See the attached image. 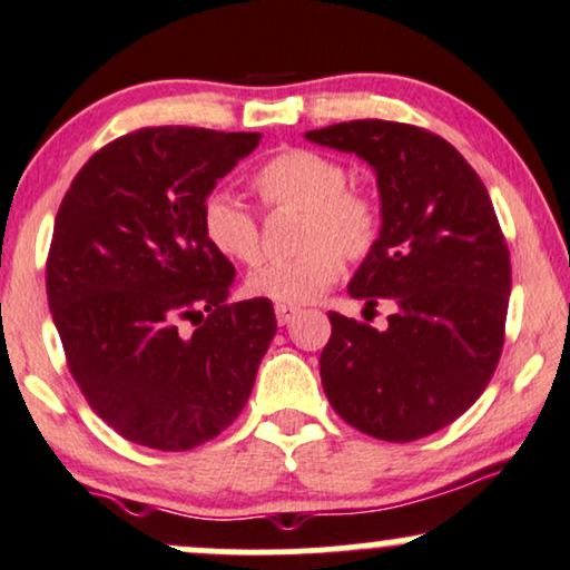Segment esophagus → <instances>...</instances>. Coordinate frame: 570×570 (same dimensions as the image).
Here are the masks:
<instances>
[{
    "label": "esophagus",
    "instance_id": "esophagus-1",
    "mask_svg": "<svg viewBox=\"0 0 570 570\" xmlns=\"http://www.w3.org/2000/svg\"><path fill=\"white\" fill-rule=\"evenodd\" d=\"M301 313V308H295V305H275V316H277V324L279 326H285V324H291V321L298 316Z\"/></svg>",
    "mask_w": 570,
    "mask_h": 570
}]
</instances>
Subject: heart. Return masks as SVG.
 <instances>
[{
    "instance_id": "1",
    "label": "heart",
    "mask_w": 570,
    "mask_h": 570,
    "mask_svg": "<svg viewBox=\"0 0 570 570\" xmlns=\"http://www.w3.org/2000/svg\"><path fill=\"white\" fill-rule=\"evenodd\" d=\"M340 161L308 148H287L254 171L252 185L269 210L301 213L298 254L275 262L246 279V293L279 305H305L324 295L342 272V257L357 262L373 252L381 213L373 197L346 187ZM203 236L220 257L257 265L262 257L259 224L244 203L210 193L200 210Z\"/></svg>"
}]
</instances>
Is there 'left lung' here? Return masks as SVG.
Returning a JSON list of instances; mask_svg holds the SVG:
<instances>
[{"instance_id":"left-lung-1","label":"left lung","mask_w":570,"mask_h":570,"mask_svg":"<svg viewBox=\"0 0 570 570\" xmlns=\"http://www.w3.org/2000/svg\"><path fill=\"white\" fill-rule=\"evenodd\" d=\"M375 171L381 234L352 298L395 303L385 328L328 313L321 385L346 424L411 442L455 422L485 391L504 346L509 249L489 189L444 138L391 120L308 130Z\"/></svg>"}]
</instances>
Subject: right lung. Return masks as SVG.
<instances>
[{
  "label": "right lung",
  "mask_w": 570,
  "mask_h": 570,
  "mask_svg": "<svg viewBox=\"0 0 570 570\" xmlns=\"http://www.w3.org/2000/svg\"><path fill=\"white\" fill-rule=\"evenodd\" d=\"M259 138L141 128L100 148L61 200L48 308L89 406L144 448L224 432L277 332L267 298L226 303L236 269L200 226L205 197Z\"/></svg>",
  "instance_id": "add662e5"
}]
</instances>
